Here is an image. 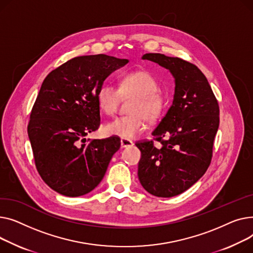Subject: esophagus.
<instances>
[{
  "instance_id": "34e87169",
  "label": "esophagus",
  "mask_w": 253,
  "mask_h": 253,
  "mask_svg": "<svg viewBox=\"0 0 253 253\" xmlns=\"http://www.w3.org/2000/svg\"><path fill=\"white\" fill-rule=\"evenodd\" d=\"M133 143L132 141L128 140V139H121V146L122 148H126V147H130L132 146Z\"/></svg>"
}]
</instances>
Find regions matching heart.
<instances>
[{"label":"heart","mask_w":253,"mask_h":253,"mask_svg":"<svg viewBox=\"0 0 253 253\" xmlns=\"http://www.w3.org/2000/svg\"><path fill=\"white\" fill-rule=\"evenodd\" d=\"M158 87L157 79L148 70L125 73L118 88L110 83H104L97 92V102L100 109L107 115L115 113L122 95L136 97L130 104V114L107 123L104 126V131L109 136L131 139L145 129L146 118L151 123L158 121L168 106V96Z\"/></svg>","instance_id":"obj_1"}]
</instances>
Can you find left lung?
Instances as JSON below:
<instances>
[{"mask_svg": "<svg viewBox=\"0 0 253 253\" xmlns=\"http://www.w3.org/2000/svg\"><path fill=\"white\" fill-rule=\"evenodd\" d=\"M169 70L174 79L171 106L152 131L153 141L137 142L138 176L157 197H173L194 185L209 169L219 125L217 100L201 70L177 57L143 55Z\"/></svg>", "mask_w": 253, "mask_h": 253, "instance_id": "8db88e82", "label": "left lung"}]
</instances>
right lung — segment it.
Returning a JSON list of instances; mask_svg holds the SVG:
<instances>
[{
	"label": "right lung",
	"instance_id": "obj_1",
	"mask_svg": "<svg viewBox=\"0 0 253 253\" xmlns=\"http://www.w3.org/2000/svg\"><path fill=\"white\" fill-rule=\"evenodd\" d=\"M127 59L105 54L72 58L43 80L27 126L37 169L51 189L68 197L94 190L121 139H84L100 126L97 92Z\"/></svg>",
	"mask_w": 253,
	"mask_h": 253
}]
</instances>
